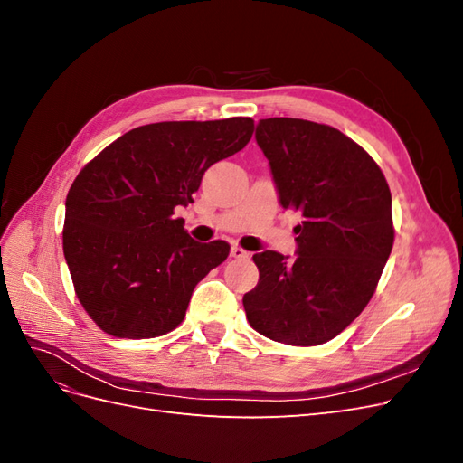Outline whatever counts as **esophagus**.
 Here are the masks:
<instances>
[{"mask_svg": "<svg viewBox=\"0 0 463 463\" xmlns=\"http://www.w3.org/2000/svg\"><path fill=\"white\" fill-rule=\"evenodd\" d=\"M232 257H233V259H247V257H249V253H247L245 249L233 245V247H232Z\"/></svg>", "mask_w": 463, "mask_h": 463, "instance_id": "obj_1", "label": "esophagus"}]
</instances>
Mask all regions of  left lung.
I'll list each match as a JSON object with an SVG mask.
<instances>
[{"label": "left lung", "mask_w": 463, "mask_h": 463, "mask_svg": "<svg viewBox=\"0 0 463 463\" xmlns=\"http://www.w3.org/2000/svg\"><path fill=\"white\" fill-rule=\"evenodd\" d=\"M278 199L301 214L298 257H253L259 284L243 296L249 325L274 342L318 345L365 309L394 245L381 167L330 125L270 118L257 125Z\"/></svg>", "instance_id": "left-lung-1"}]
</instances>
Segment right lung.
Returning a JSON list of instances; mask_svg holds the SVG:
<instances>
[{
  "label": "right lung",
  "mask_w": 463,
  "mask_h": 463,
  "mask_svg": "<svg viewBox=\"0 0 463 463\" xmlns=\"http://www.w3.org/2000/svg\"><path fill=\"white\" fill-rule=\"evenodd\" d=\"M250 118L162 121L131 129L75 177L65 201L63 255L89 317L116 338L145 340L185 318L193 289L228 259L174 216L210 165L253 137Z\"/></svg>",
  "instance_id": "1"
}]
</instances>
